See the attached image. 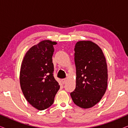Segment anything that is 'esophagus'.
I'll use <instances>...</instances> for the list:
<instances>
[{
  "mask_svg": "<svg viewBox=\"0 0 128 128\" xmlns=\"http://www.w3.org/2000/svg\"><path fill=\"white\" fill-rule=\"evenodd\" d=\"M62 82L63 84H64L66 82V78H62Z\"/></svg>",
  "mask_w": 128,
  "mask_h": 128,
  "instance_id": "esophagus-1",
  "label": "esophagus"
}]
</instances>
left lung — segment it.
Masks as SVG:
<instances>
[{
	"mask_svg": "<svg viewBox=\"0 0 128 128\" xmlns=\"http://www.w3.org/2000/svg\"><path fill=\"white\" fill-rule=\"evenodd\" d=\"M76 84L70 92L73 102L82 108L97 104L107 87L108 70L101 49L90 41H78L74 46Z\"/></svg>",
	"mask_w": 128,
	"mask_h": 128,
	"instance_id": "1",
	"label": "left lung"
}]
</instances>
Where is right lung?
I'll use <instances>...</instances> for the list:
<instances>
[{"label":"right lung","instance_id":"obj_1","mask_svg":"<svg viewBox=\"0 0 128 128\" xmlns=\"http://www.w3.org/2000/svg\"><path fill=\"white\" fill-rule=\"evenodd\" d=\"M55 42L44 40L26 53L21 66L20 86L24 97L38 110L46 109L54 103L60 88L54 76L52 62Z\"/></svg>","mask_w":128,"mask_h":128}]
</instances>
